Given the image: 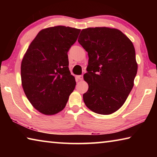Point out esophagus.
<instances>
[{
    "instance_id": "esophagus-1",
    "label": "esophagus",
    "mask_w": 157,
    "mask_h": 157,
    "mask_svg": "<svg viewBox=\"0 0 157 157\" xmlns=\"http://www.w3.org/2000/svg\"><path fill=\"white\" fill-rule=\"evenodd\" d=\"M77 78L79 79V80H82V79H83V75H78V76H77Z\"/></svg>"
}]
</instances>
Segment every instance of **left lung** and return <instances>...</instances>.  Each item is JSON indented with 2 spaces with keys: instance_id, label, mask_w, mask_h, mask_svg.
Returning a JSON list of instances; mask_svg holds the SVG:
<instances>
[{
  "instance_id": "1",
  "label": "left lung",
  "mask_w": 157,
  "mask_h": 157,
  "mask_svg": "<svg viewBox=\"0 0 157 157\" xmlns=\"http://www.w3.org/2000/svg\"><path fill=\"white\" fill-rule=\"evenodd\" d=\"M78 42L89 56L84 75L89 84L83 94L85 105L98 114L113 113L134 86L138 69L134 45L121 30L107 27L83 29Z\"/></svg>"
}]
</instances>
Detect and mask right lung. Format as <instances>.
Instances as JSON below:
<instances>
[{
	"label": "right lung",
	"instance_id": "obj_1",
	"mask_svg": "<svg viewBox=\"0 0 157 157\" xmlns=\"http://www.w3.org/2000/svg\"><path fill=\"white\" fill-rule=\"evenodd\" d=\"M79 33V29L63 25L43 29L23 58V91L32 105L45 115L62 111L75 89L76 82L68 68V52Z\"/></svg>",
	"mask_w": 157,
	"mask_h": 157
}]
</instances>
